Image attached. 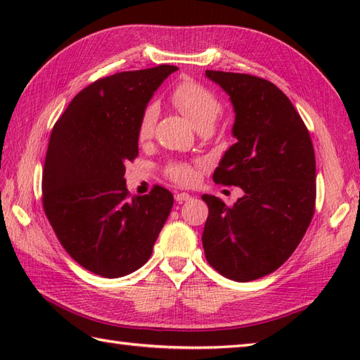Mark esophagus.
I'll list each match as a JSON object with an SVG mask.
<instances>
[{
    "label": "esophagus",
    "instance_id": "esophagus-1",
    "mask_svg": "<svg viewBox=\"0 0 360 360\" xmlns=\"http://www.w3.org/2000/svg\"><path fill=\"white\" fill-rule=\"evenodd\" d=\"M190 198H192V196H190V195H188V193H186V192H181V193L178 192V193L174 195V200L178 201V202H184V201H188Z\"/></svg>",
    "mask_w": 360,
    "mask_h": 360
}]
</instances>
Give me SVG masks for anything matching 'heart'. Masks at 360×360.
<instances>
[{
  "label": "heart",
  "instance_id": "1",
  "mask_svg": "<svg viewBox=\"0 0 360 360\" xmlns=\"http://www.w3.org/2000/svg\"><path fill=\"white\" fill-rule=\"evenodd\" d=\"M172 103L184 116L192 122L196 129L212 128L223 111V105L218 97L200 83L186 80L176 85L170 94ZM158 119L156 105H148L141 114L139 125H137V137L141 141H147L151 137L153 129ZM165 174L178 184L188 186L196 179L195 165L187 162H170L165 167Z\"/></svg>",
  "mask_w": 360,
  "mask_h": 360
}]
</instances>
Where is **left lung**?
<instances>
[{
  "label": "left lung",
  "instance_id": "8db88e82",
  "mask_svg": "<svg viewBox=\"0 0 360 360\" xmlns=\"http://www.w3.org/2000/svg\"><path fill=\"white\" fill-rule=\"evenodd\" d=\"M231 96L236 143L213 173L244 196L226 205L202 195L209 217L202 246L209 264L235 281L274 272L292 255L314 217L316 156L307 125L286 94L249 74L205 71Z\"/></svg>",
  "mask_w": 360,
  "mask_h": 360
}]
</instances>
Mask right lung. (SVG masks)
Listing matches in <instances>:
<instances>
[{"label":"right lung","instance_id":"obj_1","mask_svg":"<svg viewBox=\"0 0 360 360\" xmlns=\"http://www.w3.org/2000/svg\"><path fill=\"white\" fill-rule=\"evenodd\" d=\"M178 68L160 65L98 79L75 96L52 128L43 209L75 262L105 278L148 262L173 195L155 186L129 198L125 165L139 155L137 125L153 93Z\"/></svg>","mask_w":360,"mask_h":360}]
</instances>
